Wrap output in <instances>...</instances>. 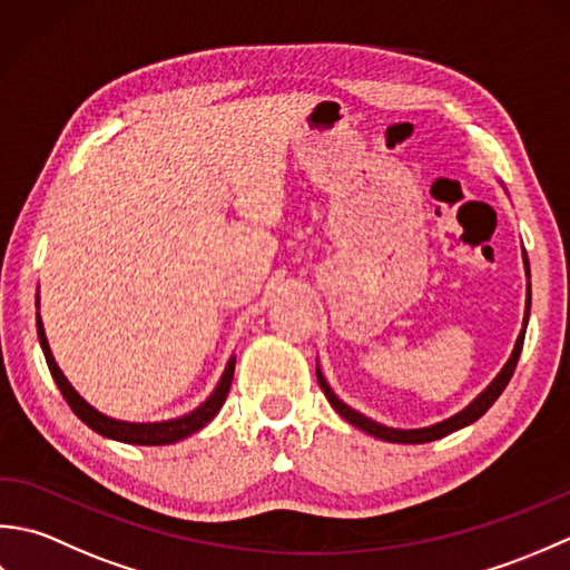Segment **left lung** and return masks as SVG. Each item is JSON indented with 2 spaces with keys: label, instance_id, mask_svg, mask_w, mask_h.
Wrapping results in <instances>:
<instances>
[{
  "label": "left lung",
  "instance_id": "8db88e82",
  "mask_svg": "<svg viewBox=\"0 0 570 570\" xmlns=\"http://www.w3.org/2000/svg\"><path fill=\"white\" fill-rule=\"evenodd\" d=\"M522 257H524V272H527V308H524L522 331H519L512 355H510V360L504 362V367L498 372V377H494V380L485 386V390H482L475 399H472V402H470L465 409H460L458 414L448 416V419H443V421H439V423H431V426H421V429H392V426H384V423L374 421V419H370V416H365V414H360V411L353 409V406H347V404L343 402V399L331 390V384L325 382L321 367L316 365L318 384H321V390H323L325 399H328V402H331V406H333V409L337 411V414H341L347 423H353L355 429L365 431V433L374 435V439L386 441V443H411V445H414V443L439 441V439H443V435H448V433L460 431V429L470 426V423H475L494 402H498L500 394L504 392V386L510 384V380H512L514 367H517V362H519V355H522L524 333H527V323H529V308H531V284H529L531 274H529V259H527V252H524V249H522Z\"/></svg>",
  "mask_w": 570,
  "mask_h": 570
}]
</instances>
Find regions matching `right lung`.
I'll return each mask as SVG.
<instances>
[{"label":"right lung","instance_id":"1","mask_svg":"<svg viewBox=\"0 0 570 570\" xmlns=\"http://www.w3.org/2000/svg\"><path fill=\"white\" fill-rule=\"evenodd\" d=\"M36 306H39V296H36ZM36 331H39V343H41V350H43L46 365H48V370H51L58 390H60V394H63L68 406L72 409V414H76L85 423V426H90L95 433H100V435H105V439H112V441H119V443L168 445V443L188 439V435L200 431L203 426H208V423L217 416V411L223 409L227 392H229V384H233V377H235V360L237 357L229 355L223 377H220V382L215 384L213 394L205 399L200 406L188 411V414L168 419V421H141V423L139 421L112 419V416H107V414H102V411L95 409L92 404L85 402V399L76 392V386L68 382L63 370L58 367V362H56L51 347H48V341H46L41 313H36Z\"/></svg>","mask_w":570,"mask_h":570}]
</instances>
